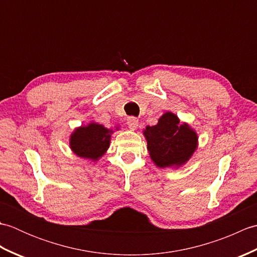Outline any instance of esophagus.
<instances>
[{"instance_id":"34e87169","label":"esophagus","mask_w":257,"mask_h":257,"mask_svg":"<svg viewBox=\"0 0 257 257\" xmlns=\"http://www.w3.org/2000/svg\"><path fill=\"white\" fill-rule=\"evenodd\" d=\"M138 123H139V120L136 118V117H128L127 118V124H128V127L130 128V129H136L138 127Z\"/></svg>"}]
</instances>
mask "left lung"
Returning <instances> with one entry per match:
<instances>
[{
  "label": "left lung",
  "instance_id": "1",
  "mask_svg": "<svg viewBox=\"0 0 257 257\" xmlns=\"http://www.w3.org/2000/svg\"><path fill=\"white\" fill-rule=\"evenodd\" d=\"M145 136L151 159L160 168L181 166L192 156L198 141L193 130L171 112L161 116L156 125H148Z\"/></svg>",
  "mask_w": 257,
  "mask_h": 257
}]
</instances>
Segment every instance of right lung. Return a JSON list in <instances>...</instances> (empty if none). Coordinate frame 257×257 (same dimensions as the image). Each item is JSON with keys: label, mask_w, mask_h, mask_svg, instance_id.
I'll return each mask as SVG.
<instances>
[{"label": "right lung", "mask_w": 257, "mask_h": 257, "mask_svg": "<svg viewBox=\"0 0 257 257\" xmlns=\"http://www.w3.org/2000/svg\"><path fill=\"white\" fill-rule=\"evenodd\" d=\"M111 130L98 123H89L87 127L75 130L70 137V148L78 157L97 160L109 147Z\"/></svg>", "instance_id": "obj_1"}]
</instances>
